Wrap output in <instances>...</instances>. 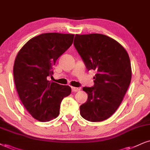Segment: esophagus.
I'll list each match as a JSON object with an SVG mask.
<instances>
[{
	"label": "esophagus",
	"mask_w": 150,
	"mask_h": 150,
	"mask_svg": "<svg viewBox=\"0 0 150 150\" xmlns=\"http://www.w3.org/2000/svg\"><path fill=\"white\" fill-rule=\"evenodd\" d=\"M79 90H80V89H79V88H75V87H72V88H71V91L74 92H78Z\"/></svg>",
	"instance_id": "34e87169"
}]
</instances>
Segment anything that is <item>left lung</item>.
<instances>
[{"label":"left lung","instance_id":"obj_1","mask_svg":"<svg viewBox=\"0 0 150 150\" xmlns=\"http://www.w3.org/2000/svg\"><path fill=\"white\" fill-rule=\"evenodd\" d=\"M74 45L87 69L96 71L94 86L83 88L88 99L80 106V113L88 121H103L116 111L130 85L129 55L121 44L105 35H76Z\"/></svg>","mask_w":150,"mask_h":150}]
</instances>
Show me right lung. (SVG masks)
<instances>
[{"label":"right lung","mask_w":150,"mask_h":150,"mask_svg":"<svg viewBox=\"0 0 150 150\" xmlns=\"http://www.w3.org/2000/svg\"><path fill=\"white\" fill-rule=\"evenodd\" d=\"M74 35L44 33L30 39L16 55L13 74L22 103L35 119L49 122L58 117L60 103L71 88L48 81L53 66L73 43Z\"/></svg>","instance_id":"add662e5"}]
</instances>
